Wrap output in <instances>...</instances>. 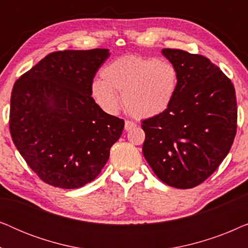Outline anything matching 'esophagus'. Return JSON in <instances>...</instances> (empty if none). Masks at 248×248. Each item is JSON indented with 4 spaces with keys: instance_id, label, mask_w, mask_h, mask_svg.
<instances>
[{
    "instance_id": "34e87169",
    "label": "esophagus",
    "mask_w": 248,
    "mask_h": 248,
    "mask_svg": "<svg viewBox=\"0 0 248 248\" xmlns=\"http://www.w3.org/2000/svg\"><path fill=\"white\" fill-rule=\"evenodd\" d=\"M137 126V124L134 123V122H132V121H125V124H124V128L126 131H130V130H132V128L133 127H135Z\"/></svg>"
}]
</instances>
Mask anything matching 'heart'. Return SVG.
Listing matches in <instances>:
<instances>
[{
  "instance_id": "obj_1",
  "label": "heart",
  "mask_w": 248,
  "mask_h": 248,
  "mask_svg": "<svg viewBox=\"0 0 248 248\" xmlns=\"http://www.w3.org/2000/svg\"><path fill=\"white\" fill-rule=\"evenodd\" d=\"M103 79L91 84V94L105 111L116 114L124 106L135 118L164 113L174 101L179 86L178 71L168 61L140 55H123L101 71Z\"/></svg>"
}]
</instances>
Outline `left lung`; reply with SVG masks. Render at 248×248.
Listing matches in <instances>:
<instances>
[{"instance_id": "1", "label": "left lung", "mask_w": 248, "mask_h": 248, "mask_svg": "<svg viewBox=\"0 0 248 248\" xmlns=\"http://www.w3.org/2000/svg\"><path fill=\"white\" fill-rule=\"evenodd\" d=\"M161 54L177 69L179 86L164 113L142 122V151L161 182L192 188L215 172L232 148L237 128L235 88L204 56L170 48Z\"/></svg>"}]
</instances>
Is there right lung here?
I'll return each instance as SVG.
<instances>
[{"instance_id":"obj_1","label":"right lung","mask_w":248,"mask_h":248,"mask_svg":"<svg viewBox=\"0 0 248 248\" xmlns=\"http://www.w3.org/2000/svg\"><path fill=\"white\" fill-rule=\"evenodd\" d=\"M109 49L50 53L16 81L10 132L27 164L47 184L79 188L99 175L124 121L91 97Z\"/></svg>"}]
</instances>
